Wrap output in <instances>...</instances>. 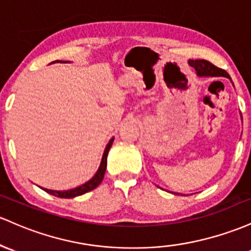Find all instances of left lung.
<instances>
[{
  "instance_id": "8db88e82",
  "label": "left lung",
  "mask_w": 251,
  "mask_h": 251,
  "mask_svg": "<svg viewBox=\"0 0 251 251\" xmlns=\"http://www.w3.org/2000/svg\"><path fill=\"white\" fill-rule=\"evenodd\" d=\"M188 64H190L192 67H194L198 77H226L231 80V78H230V75H227L226 71H224V70L222 69H218V67L215 66V65L211 64L210 61L204 60V59L190 60L188 61ZM174 194H179V193H174Z\"/></svg>"
}]
</instances>
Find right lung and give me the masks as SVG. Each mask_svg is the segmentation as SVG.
<instances>
[{"instance_id":"obj_1","label":"right lung","mask_w":251,"mask_h":251,"mask_svg":"<svg viewBox=\"0 0 251 251\" xmlns=\"http://www.w3.org/2000/svg\"><path fill=\"white\" fill-rule=\"evenodd\" d=\"M54 63H69V61L57 60V61H53V63H50V64H54ZM112 142H114V137L109 141V143L106 145L105 149H104L102 161H100V167H98L97 172H96V174L89 180V181H86L85 184L80 185V186H78L75 188H72V190H67V191H54V190H47V188H42V187L41 188L45 191V192L52 194V196L58 197V198H75V197L81 196V194L95 190V188L97 187L100 182H102V180L104 178V174H105L106 157H108V153H109V151H110Z\"/></svg>"}]
</instances>
